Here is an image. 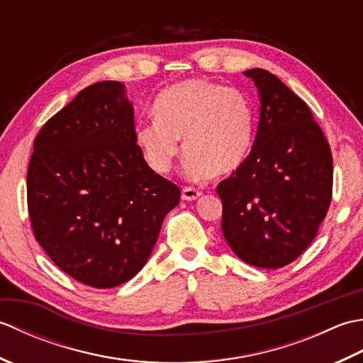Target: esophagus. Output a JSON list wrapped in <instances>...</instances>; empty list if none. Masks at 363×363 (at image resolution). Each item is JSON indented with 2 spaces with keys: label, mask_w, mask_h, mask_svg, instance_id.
I'll use <instances>...</instances> for the list:
<instances>
[{
  "label": "esophagus",
  "mask_w": 363,
  "mask_h": 363,
  "mask_svg": "<svg viewBox=\"0 0 363 363\" xmlns=\"http://www.w3.org/2000/svg\"><path fill=\"white\" fill-rule=\"evenodd\" d=\"M181 196H182L184 201H195V199L201 196V191L196 190V189H191V187H184Z\"/></svg>",
  "instance_id": "34e87169"
}]
</instances>
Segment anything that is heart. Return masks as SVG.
I'll use <instances>...</instances> for the list:
<instances>
[{
	"label": "heart",
	"mask_w": 363,
	"mask_h": 363,
	"mask_svg": "<svg viewBox=\"0 0 363 363\" xmlns=\"http://www.w3.org/2000/svg\"><path fill=\"white\" fill-rule=\"evenodd\" d=\"M152 123H142L134 140L154 173L172 172L187 154L184 173L194 181L233 172L248 156L254 135V109L242 90L203 79L165 89L152 104Z\"/></svg>",
	"instance_id": "1"
}]
</instances>
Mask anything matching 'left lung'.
<instances>
[{"instance_id":"left-lung-1","label":"left lung","mask_w":363,"mask_h":363,"mask_svg":"<svg viewBox=\"0 0 363 363\" xmlns=\"http://www.w3.org/2000/svg\"><path fill=\"white\" fill-rule=\"evenodd\" d=\"M256 84L260 118L251 152L217 187L221 230L243 262L281 268L318 233L333 198V154L307 104L262 68Z\"/></svg>"}]
</instances>
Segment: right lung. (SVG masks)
I'll list each match as a JSON object with an SVG mask.
<instances>
[{"instance_id": "obj_1", "label": "right lung", "mask_w": 363, "mask_h": 363, "mask_svg": "<svg viewBox=\"0 0 363 363\" xmlns=\"http://www.w3.org/2000/svg\"><path fill=\"white\" fill-rule=\"evenodd\" d=\"M125 84L81 90L45 123L28 168L35 240L62 272L112 289L140 272L181 190L146 165Z\"/></svg>"}]
</instances>
